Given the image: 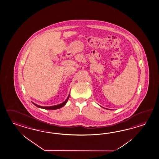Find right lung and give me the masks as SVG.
Instances as JSON below:
<instances>
[{
    "mask_svg": "<svg viewBox=\"0 0 159 159\" xmlns=\"http://www.w3.org/2000/svg\"><path fill=\"white\" fill-rule=\"evenodd\" d=\"M69 97H70V95L68 96L67 98L63 103L59 104V105H55V106H52V107H41V106H39V105L34 104V103H33V104H34L35 106H36V107H40V108H42V109H48V110H55V109H59V108H61V107H63L64 105H65V104H66V102H67V101H68Z\"/></svg>",
    "mask_w": 159,
    "mask_h": 159,
    "instance_id": "obj_1",
    "label": "right lung"
}]
</instances>
